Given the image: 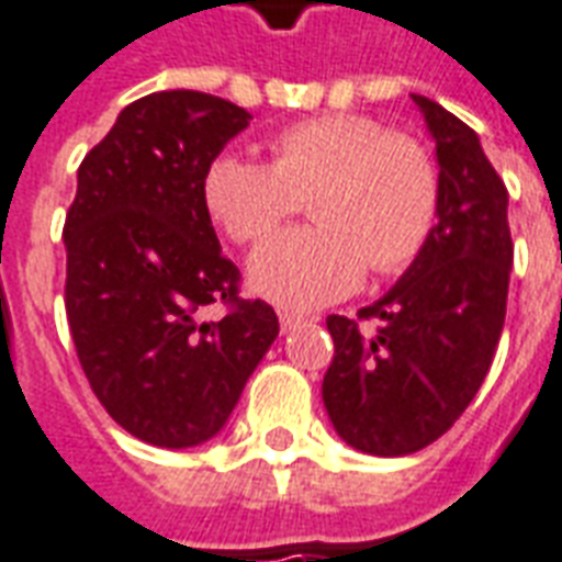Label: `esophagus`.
Instances as JSON below:
<instances>
[{
	"label": "esophagus",
	"instance_id": "34e87169",
	"mask_svg": "<svg viewBox=\"0 0 562 562\" xmlns=\"http://www.w3.org/2000/svg\"><path fill=\"white\" fill-rule=\"evenodd\" d=\"M278 321H281V331H293L296 326H302V323L308 321V317H302V314H293V311H281V314H278Z\"/></svg>",
	"mask_w": 562,
	"mask_h": 562
}]
</instances>
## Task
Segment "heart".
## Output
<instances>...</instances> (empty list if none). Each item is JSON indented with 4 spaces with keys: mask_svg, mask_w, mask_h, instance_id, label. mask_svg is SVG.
<instances>
[{
    "mask_svg": "<svg viewBox=\"0 0 562 562\" xmlns=\"http://www.w3.org/2000/svg\"><path fill=\"white\" fill-rule=\"evenodd\" d=\"M314 227L284 231L248 260L254 293L286 308L350 296L368 266L398 276L431 241L440 167L422 140L362 113L299 119L272 137V161L221 151L203 173V200L233 241H260L305 196Z\"/></svg>",
    "mask_w": 562,
    "mask_h": 562,
    "instance_id": "1",
    "label": "heart"
}]
</instances>
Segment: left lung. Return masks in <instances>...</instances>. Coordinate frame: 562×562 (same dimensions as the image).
<instances>
[{"label":"left lung","instance_id":"8db88e82","mask_svg":"<svg viewBox=\"0 0 562 562\" xmlns=\"http://www.w3.org/2000/svg\"><path fill=\"white\" fill-rule=\"evenodd\" d=\"M437 143L440 218L416 263L356 317H326L335 356L323 404L344 443L398 458L443 437L476 398L506 321L509 191L476 131L413 95ZM362 319L381 323L374 336Z\"/></svg>","mask_w":562,"mask_h":562}]
</instances>
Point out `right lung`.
<instances>
[{"mask_svg": "<svg viewBox=\"0 0 562 562\" xmlns=\"http://www.w3.org/2000/svg\"><path fill=\"white\" fill-rule=\"evenodd\" d=\"M248 119L206 92H151L77 170L63 233L68 326L95 398L149 446L215 437L278 338L272 305L239 299L203 200L209 161ZM212 301L232 311L203 324Z\"/></svg>", "mask_w": 562, "mask_h": 562, "instance_id": "right-lung-1", "label": "right lung"}]
</instances>
